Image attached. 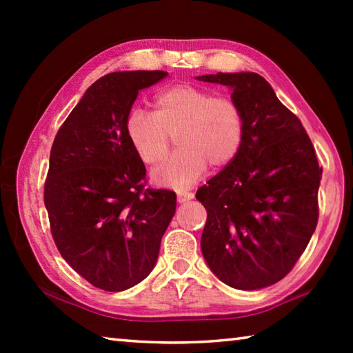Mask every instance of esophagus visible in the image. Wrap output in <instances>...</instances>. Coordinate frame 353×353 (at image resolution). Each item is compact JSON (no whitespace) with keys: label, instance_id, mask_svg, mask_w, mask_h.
<instances>
[{"label":"esophagus","instance_id":"1","mask_svg":"<svg viewBox=\"0 0 353 353\" xmlns=\"http://www.w3.org/2000/svg\"><path fill=\"white\" fill-rule=\"evenodd\" d=\"M194 198L193 193H190V191H177V202H181V204H183V202H188Z\"/></svg>","mask_w":353,"mask_h":353}]
</instances>
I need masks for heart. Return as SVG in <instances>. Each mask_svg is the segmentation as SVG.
Masks as SVG:
<instances>
[{
    "mask_svg": "<svg viewBox=\"0 0 353 353\" xmlns=\"http://www.w3.org/2000/svg\"><path fill=\"white\" fill-rule=\"evenodd\" d=\"M246 118L241 105L207 88L179 83L154 98V112L134 109L126 119V137L140 162L157 165L165 159L170 137L177 151L152 171L160 187L181 188L198 182L208 165L229 166L241 151Z\"/></svg>",
    "mask_w": 353,
    "mask_h": 353,
    "instance_id": "b5f03b06",
    "label": "heart"
}]
</instances>
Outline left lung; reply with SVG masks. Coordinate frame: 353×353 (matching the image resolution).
Segmentation results:
<instances>
[{"mask_svg":"<svg viewBox=\"0 0 353 353\" xmlns=\"http://www.w3.org/2000/svg\"><path fill=\"white\" fill-rule=\"evenodd\" d=\"M232 88L246 134L229 166L196 193L207 210L201 249L221 282L252 291L296 265L318 224L322 168L301 119L250 71L196 77Z\"/></svg>","mask_w":353,"mask_h":353,"instance_id":"8db88e82","label":"left lung"}]
</instances>
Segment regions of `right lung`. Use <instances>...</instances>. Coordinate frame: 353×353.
I'll list each match as a JSON object with an SVG mask.
<instances>
[{"mask_svg":"<svg viewBox=\"0 0 353 353\" xmlns=\"http://www.w3.org/2000/svg\"><path fill=\"white\" fill-rule=\"evenodd\" d=\"M166 71H115L83 93L52 143L45 182L51 234L63 260L99 290L145 280L176 212L170 190L145 188V163L126 137L143 88Z\"/></svg>","mask_w":353,"mask_h":353,"instance_id":"obj_1","label":"right lung"}]
</instances>
